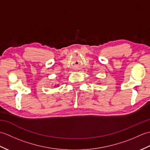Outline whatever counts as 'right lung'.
<instances>
[{"mask_svg": "<svg viewBox=\"0 0 150 150\" xmlns=\"http://www.w3.org/2000/svg\"><path fill=\"white\" fill-rule=\"evenodd\" d=\"M55 86H56V84H55ZM57 86H58V84H57Z\"/></svg>", "mask_w": 150, "mask_h": 150, "instance_id": "add662e5", "label": "right lung"}]
</instances>
